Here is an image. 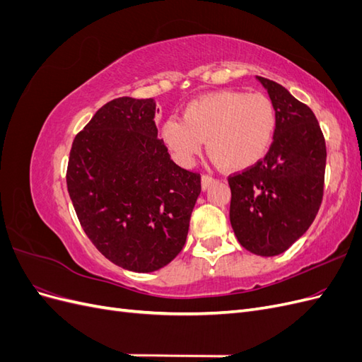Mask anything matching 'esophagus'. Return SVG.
Listing matches in <instances>:
<instances>
[{
  "mask_svg": "<svg viewBox=\"0 0 362 362\" xmlns=\"http://www.w3.org/2000/svg\"><path fill=\"white\" fill-rule=\"evenodd\" d=\"M214 182V178L210 177V175H204L202 177V190L210 189V185Z\"/></svg>",
  "mask_w": 362,
  "mask_h": 362,
  "instance_id": "esophagus-1",
  "label": "esophagus"
}]
</instances>
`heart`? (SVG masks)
I'll use <instances>...</instances> for the list:
<instances>
[{
	"instance_id": "1",
	"label": "heart",
	"mask_w": 362,
	"mask_h": 362,
	"mask_svg": "<svg viewBox=\"0 0 362 362\" xmlns=\"http://www.w3.org/2000/svg\"><path fill=\"white\" fill-rule=\"evenodd\" d=\"M276 110L269 96L217 90L194 98L182 108V120L169 117L161 136L182 163H192L204 141L217 164L245 170L267 156L276 131Z\"/></svg>"
}]
</instances>
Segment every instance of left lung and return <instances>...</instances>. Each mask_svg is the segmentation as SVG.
Listing matches in <instances>:
<instances>
[{
  "mask_svg": "<svg viewBox=\"0 0 362 362\" xmlns=\"http://www.w3.org/2000/svg\"><path fill=\"white\" fill-rule=\"evenodd\" d=\"M276 110V131L267 156L228 180L229 221L246 250L275 257L299 240L323 198L326 145L319 122L281 84L257 76Z\"/></svg>",
  "mask_w": 362,
  "mask_h": 362,
  "instance_id": "1",
  "label": "left lung"
}]
</instances>
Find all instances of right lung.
Wrapping results in <instances>:
<instances>
[{"label": "right lung", "mask_w": 362, "mask_h": 362, "mask_svg": "<svg viewBox=\"0 0 362 362\" xmlns=\"http://www.w3.org/2000/svg\"><path fill=\"white\" fill-rule=\"evenodd\" d=\"M156 101L117 98L76 134L68 192L92 243L116 266L156 272L182 250L201 175L180 168L157 137Z\"/></svg>", "instance_id": "obj_1"}]
</instances>
